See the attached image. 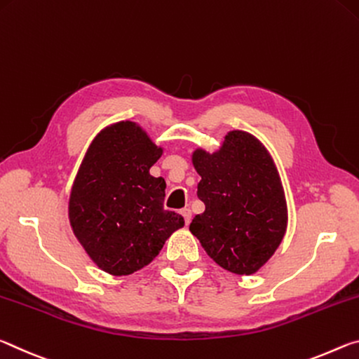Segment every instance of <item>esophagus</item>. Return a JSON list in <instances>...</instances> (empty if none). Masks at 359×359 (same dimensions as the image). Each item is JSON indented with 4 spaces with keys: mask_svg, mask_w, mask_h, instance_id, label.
I'll list each match as a JSON object with an SVG mask.
<instances>
[{
    "mask_svg": "<svg viewBox=\"0 0 359 359\" xmlns=\"http://www.w3.org/2000/svg\"><path fill=\"white\" fill-rule=\"evenodd\" d=\"M181 215H183L186 226H189V222L192 219V211L189 208H183V210H181Z\"/></svg>",
    "mask_w": 359,
    "mask_h": 359,
    "instance_id": "esophagus-1",
    "label": "esophagus"
}]
</instances>
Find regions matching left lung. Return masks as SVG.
I'll use <instances>...</instances> for the list:
<instances>
[{
  "label": "left lung",
  "instance_id": "left-lung-1",
  "mask_svg": "<svg viewBox=\"0 0 359 359\" xmlns=\"http://www.w3.org/2000/svg\"><path fill=\"white\" fill-rule=\"evenodd\" d=\"M192 162L202 178L197 197L205 211L189 231L222 269L255 273L286 232L285 194L272 157L252 135L233 130L221 151H196Z\"/></svg>",
  "mask_w": 359,
  "mask_h": 359
}]
</instances>
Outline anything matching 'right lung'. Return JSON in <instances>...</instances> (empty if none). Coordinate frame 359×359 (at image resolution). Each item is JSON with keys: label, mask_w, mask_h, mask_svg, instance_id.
<instances>
[{"label": "right lung", "mask_w": 359, "mask_h": 359, "mask_svg": "<svg viewBox=\"0 0 359 359\" xmlns=\"http://www.w3.org/2000/svg\"><path fill=\"white\" fill-rule=\"evenodd\" d=\"M162 156L133 122H119L93 140L69 197V222L100 269L128 275L162 250L183 216L163 210L165 181L149 175Z\"/></svg>", "instance_id": "add662e5"}]
</instances>
